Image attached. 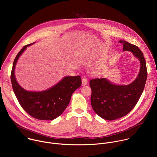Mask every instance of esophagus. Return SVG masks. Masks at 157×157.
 <instances>
[{"mask_svg":"<svg viewBox=\"0 0 157 157\" xmlns=\"http://www.w3.org/2000/svg\"><path fill=\"white\" fill-rule=\"evenodd\" d=\"M88 83V80L86 78H82V85L85 86Z\"/></svg>","mask_w":157,"mask_h":157,"instance_id":"esophagus-1","label":"esophagus"}]
</instances>
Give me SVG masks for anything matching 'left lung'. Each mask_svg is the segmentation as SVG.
Segmentation results:
<instances>
[{
    "label": "left lung",
    "instance_id": "obj_1",
    "mask_svg": "<svg viewBox=\"0 0 157 157\" xmlns=\"http://www.w3.org/2000/svg\"><path fill=\"white\" fill-rule=\"evenodd\" d=\"M119 43L123 45V51H131L140 59L141 67L138 77L128 85H116L105 78L90 80L93 109L108 121L122 117L133 109L143 92L147 77L146 60L139 48L123 40Z\"/></svg>",
    "mask_w": 157,
    "mask_h": 157
}]
</instances>
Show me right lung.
<instances>
[{"label":"right lung","mask_w":157,"mask_h":157,"mask_svg":"<svg viewBox=\"0 0 157 157\" xmlns=\"http://www.w3.org/2000/svg\"><path fill=\"white\" fill-rule=\"evenodd\" d=\"M32 44L24 46L14 60L10 76L13 90L19 104L30 116L40 120H53L60 116L67 106L72 93L82 85L81 77H65L51 88L41 92L24 90L15 78L14 68L20 55Z\"/></svg>","instance_id":"1"}]
</instances>
